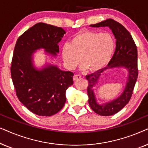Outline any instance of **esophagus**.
Listing matches in <instances>:
<instances>
[{"label": "esophagus", "instance_id": "esophagus-1", "mask_svg": "<svg viewBox=\"0 0 148 148\" xmlns=\"http://www.w3.org/2000/svg\"><path fill=\"white\" fill-rule=\"evenodd\" d=\"M81 77H82V76H81L80 75H75L73 76V80L77 81V79H80Z\"/></svg>", "mask_w": 148, "mask_h": 148}]
</instances>
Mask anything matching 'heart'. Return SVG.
I'll return each mask as SVG.
<instances>
[{"mask_svg":"<svg viewBox=\"0 0 148 148\" xmlns=\"http://www.w3.org/2000/svg\"><path fill=\"white\" fill-rule=\"evenodd\" d=\"M114 48L115 41L110 34L84 31L74 36L70 44H64L62 56L69 69L75 67L81 59L83 69L97 71L110 62Z\"/></svg>","mask_w":148,"mask_h":148,"instance_id":"heart-1","label":"heart"}]
</instances>
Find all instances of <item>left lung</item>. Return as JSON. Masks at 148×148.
Returning a JSON list of instances; mask_svg holds the SVG:
<instances>
[{
    "label": "left lung",
    "instance_id": "obj_1",
    "mask_svg": "<svg viewBox=\"0 0 148 148\" xmlns=\"http://www.w3.org/2000/svg\"><path fill=\"white\" fill-rule=\"evenodd\" d=\"M91 27H108L116 38V49L108 66L86 76L88 81V95L90 106L101 116H110L119 112L129 102L138 76L137 46L130 33L120 23L108 19L100 23L90 25ZM116 67H124L128 71L126 86L121 96L111 102L103 105L97 102L93 90L100 76L107 70Z\"/></svg>",
    "mask_w": 148,
    "mask_h": 148
}]
</instances>
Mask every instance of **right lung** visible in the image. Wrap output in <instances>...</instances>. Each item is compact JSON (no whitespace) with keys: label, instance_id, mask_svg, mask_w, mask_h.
<instances>
[{"label":"right lung","instance_id":"1","mask_svg":"<svg viewBox=\"0 0 148 148\" xmlns=\"http://www.w3.org/2000/svg\"><path fill=\"white\" fill-rule=\"evenodd\" d=\"M65 31L62 27L38 23L20 36L12 58L11 74L18 99L29 111L50 116L61 110L66 102V90L73 84V73L60 70L54 64L37 69L33 54L43 48L56 56L58 44Z\"/></svg>","mask_w":148,"mask_h":148}]
</instances>
